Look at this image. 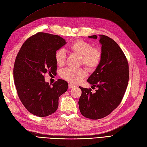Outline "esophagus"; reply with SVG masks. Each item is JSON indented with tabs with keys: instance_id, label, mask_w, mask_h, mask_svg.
Instances as JSON below:
<instances>
[{
	"instance_id": "esophagus-1",
	"label": "esophagus",
	"mask_w": 147,
	"mask_h": 147,
	"mask_svg": "<svg viewBox=\"0 0 147 147\" xmlns=\"http://www.w3.org/2000/svg\"><path fill=\"white\" fill-rule=\"evenodd\" d=\"M74 87H75V85L74 84H72V83H69V88H73Z\"/></svg>"
}]
</instances>
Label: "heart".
<instances>
[{
    "instance_id": "b5f03b06",
    "label": "heart",
    "mask_w": 147,
    "mask_h": 147,
    "mask_svg": "<svg viewBox=\"0 0 147 147\" xmlns=\"http://www.w3.org/2000/svg\"><path fill=\"white\" fill-rule=\"evenodd\" d=\"M69 50L75 54L80 56V63L85 65L89 70H94L101 61L102 53L98 48L92 47L90 43L82 39H77L69 46ZM55 61L58 66L64 65L66 53L63 49H58L55 52ZM84 68H65L61 71V77L72 83H78L86 76Z\"/></svg>"
}]
</instances>
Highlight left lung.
Returning <instances> with one entry per match:
<instances>
[{
    "mask_svg": "<svg viewBox=\"0 0 147 147\" xmlns=\"http://www.w3.org/2000/svg\"><path fill=\"white\" fill-rule=\"evenodd\" d=\"M102 59L96 70L87 82L97 87L94 93L91 88H83L78 101L80 111L83 117L91 119L104 118L120 104L129 81V65L125 55L117 42L101 35ZM97 38V35L89 36Z\"/></svg>",
    "mask_w": 147,
    "mask_h": 147,
    "instance_id": "1",
    "label": "left lung"
}]
</instances>
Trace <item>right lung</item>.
I'll return each instance as SVG.
<instances>
[{
  "label": "right lung",
  "mask_w": 147,
  "mask_h": 147,
  "mask_svg": "<svg viewBox=\"0 0 147 147\" xmlns=\"http://www.w3.org/2000/svg\"><path fill=\"white\" fill-rule=\"evenodd\" d=\"M66 43L59 35L38 32L26 40L18 53L13 78L19 98L30 113L39 117L55 113L59 97L67 91L68 83L58 79L51 84L45 82L47 72L55 75V52Z\"/></svg>",
  "instance_id": "obj_1"
}]
</instances>
